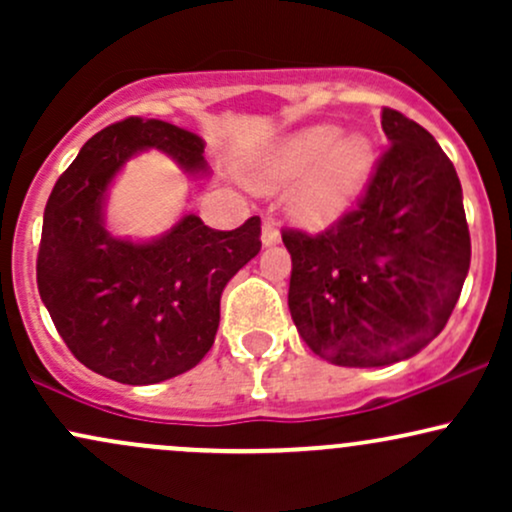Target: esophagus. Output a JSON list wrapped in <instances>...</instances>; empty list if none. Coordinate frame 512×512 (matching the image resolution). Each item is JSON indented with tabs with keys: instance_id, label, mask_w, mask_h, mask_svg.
I'll return each instance as SVG.
<instances>
[{
	"instance_id": "obj_1",
	"label": "esophagus",
	"mask_w": 512,
	"mask_h": 512,
	"mask_svg": "<svg viewBox=\"0 0 512 512\" xmlns=\"http://www.w3.org/2000/svg\"><path fill=\"white\" fill-rule=\"evenodd\" d=\"M281 240V233H279V228H276V223L274 221H264L262 223V243L267 245H276Z\"/></svg>"
}]
</instances>
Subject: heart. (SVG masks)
I'll return each mask as SVG.
<instances>
[{
    "label": "heart",
    "instance_id": "heart-1",
    "mask_svg": "<svg viewBox=\"0 0 512 512\" xmlns=\"http://www.w3.org/2000/svg\"><path fill=\"white\" fill-rule=\"evenodd\" d=\"M373 170L375 146L368 137H342L337 125H315L272 146L252 170V182L276 192L303 180L291 195V216L305 228H327L356 207Z\"/></svg>",
    "mask_w": 512,
    "mask_h": 512
}]
</instances>
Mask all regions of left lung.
Segmentation results:
<instances>
[{"label":"left lung","instance_id":"8db88e82","mask_svg":"<svg viewBox=\"0 0 512 512\" xmlns=\"http://www.w3.org/2000/svg\"><path fill=\"white\" fill-rule=\"evenodd\" d=\"M390 142L354 211L320 236L284 231L289 310L325 361L378 368L443 332L469 272V228L455 166L414 120L383 108Z\"/></svg>","mask_w":512,"mask_h":512}]
</instances>
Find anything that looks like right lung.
<instances>
[{
	"mask_svg": "<svg viewBox=\"0 0 512 512\" xmlns=\"http://www.w3.org/2000/svg\"><path fill=\"white\" fill-rule=\"evenodd\" d=\"M163 151L190 178L209 175L204 142L163 120L127 117L81 146L52 187L38 250V291L69 351L122 385H154L195 368L214 344L221 293L262 248L260 216L214 231L182 214L151 240L105 226L115 175Z\"/></svg>",
	"mask_w": 512,
	"mask_h": 512,
	"instance_id": "add662e5",
	"label": "right lung"
}]
</instances>
